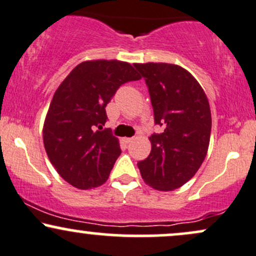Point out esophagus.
Here are the masks:
<instances>
[{"label":"esophagus","instance_id":"34e87169","mask_svg":"<svg viewBox=\"0 0 256 256\" xmlns=\"http://www.w3.org/2000/svg\"><path fill=\"white\" fill-rule=\"evenodd\" d=\"M134 137H130V138H124V142H125V143H128H128L134 142Z\"/></svg>","mask_w":256,"mask_h":256}]
</instances>
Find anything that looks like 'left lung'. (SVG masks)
Segmentation results:
<instances>
[{
  "mask_svg": "<svg viewBox=\"0 0 256 256\" xmlns=\"http://www.w3.org/2000/svg\"><path fill=\"white\" fill-rule=\"evenodd\" d=\"M146 79L155 124L164 128L149 140L152 152L138 162L143 180L161 192L178 189L204 162L212 116L198 82L183 67L164 62L134 64Z\"/></svg>",
  "mask_w": 256,
  "mask_h": 256,
  "instance_id": "left-lung-1",
  "label": "left lung"
}]
</instances>
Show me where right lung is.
<instances>
[{
	"instance_id": "1",
	"label": "right lung",
	"mask_w": 256,
	"mask_h": 256,
	"mask_svg": "<svg viewBox=\"0 0 256 256\" xmlns=\"http://www.w3.org/2000/svg\"><path fill=\"white\" fill-rule=\"evenodd\" d=\"M138 79L124 61L91 60L76 66L58 85L44 120L43 143L67 183L83 190L106 183L122 152L118 138L100 131L107 122L106 106L120 85Z\"/></svg>"
}]
</instances>
